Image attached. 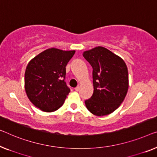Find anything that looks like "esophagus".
Segmentation results:
<instances>
[{
    "label": "esophagus",
    "instance_id": "esophagus-1",
    "mask_svg": "<svg viewBox=\"0 0 157 157\" xmlns=\"http://www.w3.org/2000/svg\"><path fill=\"white\" fill-rule=\"evenodd\" d=\"M79 89H80V87H79V86H76L75 88V90L77 91V92H78V91L79 90Z\"/></svg>",
    "mask_w": 157,
    "mask_h": 157
}]
</instances>
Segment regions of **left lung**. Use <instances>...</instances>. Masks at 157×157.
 I'll list each match as a JSON object with an SVG mask.
<instances>
[{
    "label": "left lung",
    "mask_w": 157,
    "mask_h": 157,
    "mask_svg": "<svg viewBox=\"0 0 157 157\" xmlns=\"http://www.w3.org/2000/svg\"><path fill=\"white\" fill-rule=\"evenodd\" d=\"M83 56L93 68L94 93L85 101L86 109L97 116L111 114L121 106L127 94V65L120 56L102 46L85 51Z\"/></svg>",
    "instance_id": "left-lung-1"
}]
</instances>
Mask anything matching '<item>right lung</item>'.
Returning <instances> with one entry per match:
<instances>
[{"instance_id":"1","label":"right lung","mask_w":157,"mask_h":157,"mask_svg":"<svg viewBox=\"0 0 157 157\" xmlns=\"http://www.w3.org/2000/svg\"><path fill=\"white\" fill-rule=\"evenodd\" d=\"M75 51L56 48L42 51L28 63L25 73V92L32 104L44 112L63 104L70 89L65 82V66Z\"/></svg>"}]
</instances>
